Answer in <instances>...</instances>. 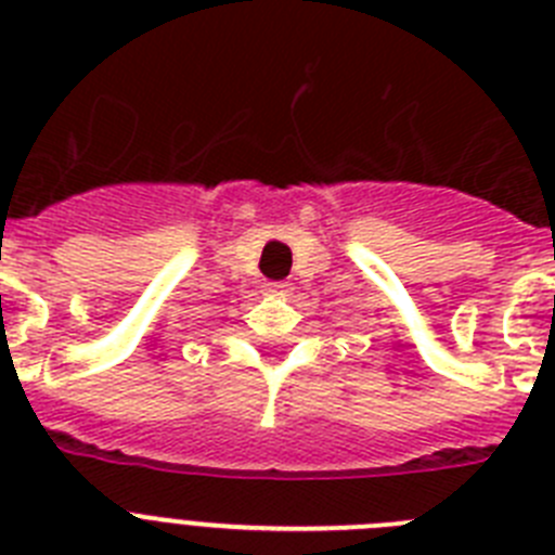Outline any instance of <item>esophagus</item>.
I'll return each instance as SVG.
<instances>
[{
	"label": "esophagus",
	"instance_id": "34e87169",
	"mask_svg": "<svg viewBox=\"0 0 555 555\" xmlns=\"http://www.w3.org/2000/svg\"><path fill=\"white\" fill-rule=\"evenodd\" d=\"M263 292L272 294V297H286V294L292 292V286L283 281H278V283H267V286H263Z\"/></svg>",
	"mask_w": 555,
	"mask_h": 555
}]
</instances>
